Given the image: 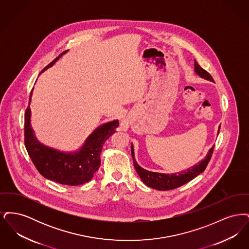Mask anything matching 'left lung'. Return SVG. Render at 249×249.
<instances>
[{
	"label": "left lung",
	"instance_id": "8db88e82",
	"mask_svg": "<svg viewBox=\"0 0 249 249\" xmlns=\"http://www.w3.org/2000/svg\"><path fill=\"white\" fill-rule=\"evenodd\" d=\"M194 71L199 76H201V78H204L206 80L213 82V77L211 76V74L208 71H205L204 69H202L196 60H194ZM219 130H220V126H219L217 133L219 132ZM213 151V145L209 149L205 158L203 160H201L198 164H195L181 173H178V175L177 174L169 175V174H160V173L150 172V171L143 169L141 166L138 165V163L136 162V160L134 158L133 145L131 144V157L133 160V165H134L137 174L139 175L141 180L147 187H150L152 189L158 190H174V189H177V188L183 186L184 184L190 182V180H192L193 178H196L198 175H200L205 170L206 166L211 160Z\"/></svg>",
	"mask_w": 249,
	"mask_h": 249
}]
</instances>
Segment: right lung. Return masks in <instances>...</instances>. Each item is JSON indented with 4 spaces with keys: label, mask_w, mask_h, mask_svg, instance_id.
I'll return each instance as SVG.
<instances>
[{
    "label": "right lung",
    "mask_w": 249,
    "mask_h": 249,
    "mask_svg": "<svg viewBox=\"0 0 249 249\" xmlns=\"http://www.w3.org/2000/svg\"><path fill=\"white\" fill-rule=\"evenodd\" d=\"M67 51L61 53L41 71L51 67ZM30 95L29 106L25 112L24 137L25 146L38 172L44 178L62 185H82L93 178L101 164L100 156L104 143L116 132L119 120H113L99 126L86 139L83 145L74 152H62L39 142L31 126L30 104L33 96Z\"/></svg>",
    "instance_id": "right-lung-1"
}]
</instances>
